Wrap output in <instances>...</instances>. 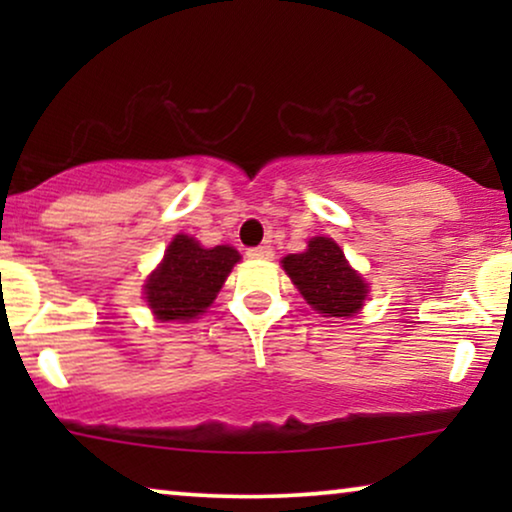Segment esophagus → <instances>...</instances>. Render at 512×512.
Masks as SVG:
<instances>
[{
  "label": "esophagus",
  "mask_w": 512,
  "mask_h": 512,
  "mask_svg": "<svg viewBox=\"0 0 512 512\" xmlns=\"http://www.w3.org/2000/svg\"><path fill=\"white\" fill-rule=\"evenodd\" d=\"M247 256L249 258H258V261H270V258L275 256V254H272L270 247H254V249L247 251Z\"/></svg>",
  "instance_id": "obj_1"
}]
</instances>
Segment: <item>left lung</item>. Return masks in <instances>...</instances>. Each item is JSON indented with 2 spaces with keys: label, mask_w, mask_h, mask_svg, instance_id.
Wrapping results in <instances>:
<instances>
[{
  "label": "left lung",
  "mask_w": 512,
  "mask_h": 512,
  "mask_svg": "<svg viewBox=\"0 0 512 512\" xmlns=\"http://www.w3.org/2000/svg\"><path fill=\"white\" fill-rule=\"evenodd\" d=\"M282 268L321 317H354L366 303L368 284L331 237H312L303 254L282 258Z\"/></svg>",
  "instance_id": "left-lung-1"
}]
</instances>
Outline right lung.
Returning a JSON list of instances; mask_svg holds the SVG:
<instances>
[{
    "instance_id": "add662e5",
    "label": "right lung",
    "mask_w": 512,
    "mask_h": 512,
    "mask_svg": "<svg viewBox=\"0 0 512 512\" xmlns=\"http://www.w3.org/2000/svg\"><path fill=\"white\" fill-rule=\"evenodd\" d=\"M237 261L240 254L228 244L205 249L195 237L174 235L163 261L146 277V303L156 319L186 324L214 303Z\"/></svg>"
}]
</instances>
